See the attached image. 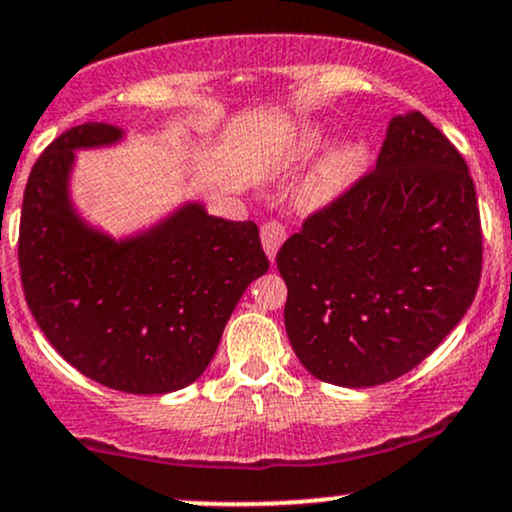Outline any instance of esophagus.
<instances>
[{
    "label": "esophagus",
    "mask_w": 512,
    "mask_h": 512,
    "mask_svg": "<svg viewBox=\"0 0 512 512\" xmlns=\"http://www.w3.org/2000/svg\"><path fill=\"white\" fill-rule=\"evenodd\" d=\"M260 238H262V248H264V252H267L269 260L274 262L276 252H279L281 243H284V240H286V226H284V223H281V221H267V223H262Z\"/></svg>",
    "instance_id": "34e87169"
}]
</instances>
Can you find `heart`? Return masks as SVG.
<instances>
[{
    "instance_id": "heart-1",
    "label": "heart",
    "mask_w": 512,
    "mask_h": 512,
    "mask_svg": "<svg viewBox=\"0 0 512 512\" xmlns=\"http://www.w3.org/2000/svg\"><path fill=\"white\" fill-rule=\"evenodd\" d=\"M320 139H322L320 129H310V132L303 137L301 154L313 151ZM363 163H366V154H363V149L358 144L334 146V149L327 151V154L320 158V163L305 175L301 185H298L296 190L298 207L305 211L330 207L332 202H337V199L358 180V175H361L363 170Z\"/></svg>"
}]
</instances>
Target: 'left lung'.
I'll list each match as a JSON object with an SVG mask.
<instances>
[{
    "instance_id": "obj_1",
    "label": "left lung",
    "mask_w": 512,
    "mask_h": 512,
    "mask_svg": "<svg viewBox=\"0 0 512 512\" xmlns=\"http://www.w3.org/2000/svg\"><path fill=\"white\" fill-rule=\"evenodd\" d=\"M298 361L325 383L409 373L479 289L481 221L460 151L421 113L392 117L378 163L276 252Z\"/></svg>"
}]
</instances>
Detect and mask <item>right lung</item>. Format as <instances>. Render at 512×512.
Returning a JSON list of instances; mask_svg holds the SVG:
<instances>
[{
    "label": "right lung",
    "mask_w": 512,
    "mask_h": 512,
    "mask_svg": "<svg viewBox=\"0 0 512 512\" xmlns=\"http://www.w3.org/2000/svg\"><path fill=\"white\" fill-rule=\"evenodd\" d=\"M120 139V127L86 122L35 161L21 207V284L38 327L79 373L129 395H166L207 370L269 260L255 223L219 219L199 202L125 240L88 226L69 197L74 151Z\"/></svg>",
    "instance_id": "obj_1"
}]
</instances>
